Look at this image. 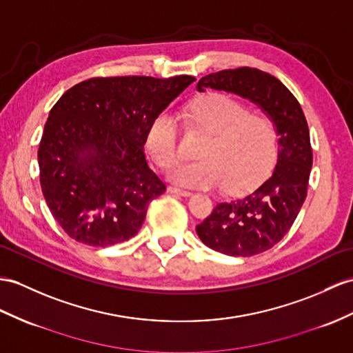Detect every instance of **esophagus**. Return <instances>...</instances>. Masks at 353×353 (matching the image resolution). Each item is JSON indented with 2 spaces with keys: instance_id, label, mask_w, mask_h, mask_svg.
<instances>
[{
  "instance_id": "34e87169",
  "label": "esophagus",
  "mask_w": 353,
  "mask_h": 353,
  "mask_svg": "<svg viewBox=\"0 0 353 353\" xmlns=\"http://www.w3.org/2000/svg\"><path fill=\"white\" fill-rule=\"evenodd\" d=\"M168 192H169V193L181 194V196H190V194H192L190 190H185V188H179V187H175V185H169V187H168Z\"/></svg>"
}]
</instances>
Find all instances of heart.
Returning a JSON list of instances; mask_svg holds the SVG:
<instances>
[{"label":"heart","instance_id":"b5f03b06","mask_svg":"<svg viewBox=\"0 0 353 353\" xmlns=\"http://www.w3.org/2000/svg\"><path fill=\"white\" fill-rule=\"evenodd\" d=\"M184 117L210 137L199 152L202 160L170 172L174 183L193 188L226 185L239 193L250 190L271 170L277 157V130L270 117L250 112L225 94L192 101ZM147 148L161 169L176 165L178 123L170 114H160L151 123Z\"/></svg>","mask_w":353,"mask_h":353}]
</instances>
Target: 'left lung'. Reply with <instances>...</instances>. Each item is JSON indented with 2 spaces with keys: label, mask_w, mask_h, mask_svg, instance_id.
<instances>
[{
  "label": "left lung",
  "mask_w": 353,
  "mask_h": 353,
  "mask_svg": "<svg viewBox=\"0 0 353 353\" xmlns=\"http://www.w3.org/2000/svg\"><path fill=\"white\" fill-rule=\"evenodd\" d=\"M197 91L217 90L253 101L272 119L279 159L271 176L254 192L220 202L196 232L210 248L229 256H254L281 241L307 196L313 165L310 132L298 100L277 77L239 67L203 76Z\"/></svg>",
  "instance_id": "obj_1"
}]
</instances>
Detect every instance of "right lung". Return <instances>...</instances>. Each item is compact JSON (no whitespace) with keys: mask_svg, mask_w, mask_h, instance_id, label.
<instances>
[{"mask_svg":"<svg viewBox=\"0 0 353 353\" xmlns=\"http://www.w3.org/2000/svg\"><path fill=\"white\" fill-rule=\"evenodd\" d=\"M194 81L92 77L55 103L37 159L43 196L68 236L108 247L139 232L148 203L166 192L145 160L150 125Z\"/></svg>","mask_w":353,"mask_h":353,"instance_id":"right-lung-1","label":"right lung"}]
</instances>
